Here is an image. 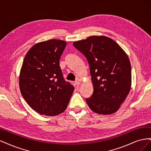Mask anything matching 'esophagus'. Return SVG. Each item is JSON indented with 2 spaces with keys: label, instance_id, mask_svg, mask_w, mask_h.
Here are the masks:
<instances>
[{
  "label": "esophagus",
  "instance_id": "34e87169",
  "mask_svg": "<svg viewBox=\"0 0 151 151\" xmlns=\"http://www.w3.org/2000/svg\"><path fill=\"white\" fill-rule=\"evenodd\" d=\"M80 84H81V83L78 81H77L75 82V85H76L77 86H78L79 85H80Z\"/></svg>",
  "mask_w": 151,
  "mask_h": 151
}]
</instances>
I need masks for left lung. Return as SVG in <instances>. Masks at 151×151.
<instances>
[{
  "mask_svg": "<svg viewBox=\"0 0 151 151\" xmlns=\"http://www.w3.org/2000/svg\"><path fill=\"white\" fill-rule=\"evenodd\" d=\"M73 45L86 57L89 65L94 91L86 99L89 107L101 115L116 112L131 88V65L127 54L105 36H91Z\"/></svg>",
  "mask_w": 151,
  "mask_h": 151,
  "instance_id": "1",
  "label": "left lung"
}]
</instances>
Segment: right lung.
<instances>
[{
    "mask_svg": "<svg viewBox=\"0 0 151 151\" xmlns=\"http://www.w3.org/2000/svg\"><path fill=\"white\" fill-rule=\"evenodd\" d=\"M67 45L52 39L36 43L27 52L20 70L21 93L40 115L56 116L64 111L74 87L63 79L60 58Z\"/></svg>",
    "mask_w": 151,
    "mask_h": 151,
    "instance_id": "1",
    "label": "right lung"
}]
</instances>
